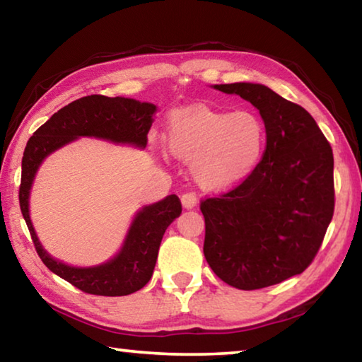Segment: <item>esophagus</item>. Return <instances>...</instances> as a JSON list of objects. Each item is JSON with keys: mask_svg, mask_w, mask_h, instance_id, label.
I'll use <instances>...</instances> for the list:
<instances>
[{"mask_svg": "<svg viewBox=\"0 0 362 362\" xmlns=\"http://www.w3.org/2000/svg\"><path fill=\"white\" fill-rule=\"evenodd\" d=\"M182 204L185 209H193V207L196 206V203H198V198H196V194L193 192H187L182 194Z\"/></svg>", "mask_w": 362, "mask_h": 362, "instance_id": "34e87169", "label": "esophagus"}]
</instances>
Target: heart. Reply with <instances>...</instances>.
I'll use <instances>...</instances> for the list:
<instances>
[{
    "mask_svg": "<svg viewBox=\"0 0 362 362\" xmlns=\"http://www.w3.org/2000/svg\"><path fill=\"white\" fill-rule=\"evenodd\" d=\"M267 144V131L250 112H222L193 107L169 119V150L192 161L196 182L207 189H223L252 173Z\"/></svg>",
    "mask_w": 362,
    "mask_h": 362,
    "instance_id": "heart-1",
    "label": "heart"
}]
</instances>
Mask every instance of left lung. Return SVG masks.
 <instances>
[{"instance_id":"1","label":"left lung","mask_w":362,"mask_h":362,"mask_svg":"<svg viewBox=\"0 0 362 362\" xmlns=\"http://www.w3.org/2000/svg\"><path fill=\"white\" fill-rule=\"evenodd\" d=\"M259 110L267 150L236 187L201 199L204 257L233 287L254 291L303 273L334 216V155L303 107L263 84H216Z\"/></svg>"}]
</instances>
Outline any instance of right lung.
<instances>
[{
  "label": "right lung",
  "instance_id": "right-lung-1",
  "mask_svg": "<svg viewBox=\"0 0 362 362\" xmlns=\"http://www.w3.org/2000/svg\"><path fill=\"white\" fill-rule=\"evenodd\" d=\"M155 110L153 103L126 97L112 99L97 94L86 95L54 113L33 132L23 151L19 203L36 254L52 273L86 293L105 297L129 296L148 283L164 231L182 212L179 196L170 194L156 204L144 207L134 218L124 246L115 259L99 267L75 268L54 260L36 238L28 216V194L33 177L49 153L81 136L145 146Z\"/></svg>",
  "mask_w": 362,
  "mask_h": 362
}]
</instances>
